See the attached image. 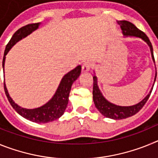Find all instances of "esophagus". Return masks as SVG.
Here are the masks:
<instances>
[{
  "label": "esophagus",
  "instance_id": "34e87169",
  "mask_svg": "<svg viewBox=\"0 0 158 158\" xmlns=\"http://www.w3.org/2000/svg\"><path fill=\"white\" fill-rule=\"evenodd\" d=\"M90 68H91V64L88 62H85L82 65V72H88V71H89Z\"/></svg>",
  "mask_w": 158,
  "mask_h": 158
}]
</instances>
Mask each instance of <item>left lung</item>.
I'll use <instances>...</instances> for the list:
<instances>
[{"instance_id": "1", "label": "left lung", "mask_w": 158, "mask_h": 158, "mask_svg": "<svg viewBox=\"0 0 158 158\" xmlns=\"http://www.w3.org/2000/svg\"><path fill=\"white\" fill-rule=\"evenodd\" d=\"M118 25H120V27L122 29V33L124 37H136L139 38L142 40L145 43H146L149 47H150V53H151V57L154 62V57H153V47L150 43L149 38L146 36L144 32H142L139 29L137 28L135 25L129 21L126 20H120L117 21ZM155 63V62H154ZM156 69V67H155ZM94 73L93 76V102H94L95 106L97 108L99 111L104 116L107 118H112V119H123V118H127L128 117H131L132 115H135L136 113L139 112L142 107L144 106L146 101L150 97L151 92L153 90V87L156 81V77H157V70L155 73V77H154V81H153V86L150 89V93H148L147 96H146L143 100L139 102L138 104L131 106H119L116 105L115 104H112L110 101L107 100L104 96L103 93L99 89L98 86V79L96 77V73Z\"/></svg>"}]
</instances>
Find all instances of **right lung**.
Here are the masks:
<instances>
[{"instance_id":"right-lung-1","label":"right lung","mask_w":158,"mask_h":158,"mask_svg":"<svg viewBox=\"0 0 158 158\" xmlns=\"http://www.w3.org/2000/svg\"><path fill=\"white\" fill-rule=\"evenodd\" d=\"M40 24H41V23L27 24L24 27L19 28V30L16 31L14 33L12 39L5 48L2 62L3 70L5 71V58H6L7 54L8 53V51H10L11 48L19 40L27 37V35L31 34L32 32L37 30ZM81 66L77 65L76 68H74L73 69L67 73L66 74L64 75V77L60 81L59 85H58L56 92L52 96V98L45 104H43L41 107H36V108L27 109V108L22 107L18 105L17 104H16L13 101V100L11 98V96H9V93H8L5 82L4 86H5V94H6L7 98H8L12 107L19 115H20L23 118H27L31 122L37 123H47L49 122H52V121L59 118L65 112L68 102H69V96L72 85L79 77L81 74Z\"/></svg>"}]
</instances>
